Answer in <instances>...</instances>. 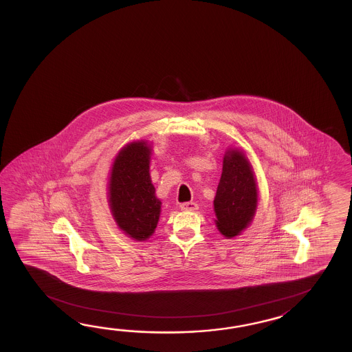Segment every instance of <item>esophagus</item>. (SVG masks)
<instances>
[{
	"instance_id": "obj_1",
	"label": "esophagus",
	"mask_w": 352,
	"mask_h": 352,
	"mask_svg": "<svg viewBox=\"0 0 352 352\" xmlns=\"http://www.w3.org/2000/svg\"><path fill=\"white\" fill-rule=\"evenodd\" d=\"M179 208H181V210H184V211H195V210L199 209L197 204L194 201L184 202V204L179 205Z\"/></svg>"
}]
</instances>
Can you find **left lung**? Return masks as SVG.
Instances as JSON below:
<instances>
[{
  "mask_svg": "<svg viewBox=\"0 0 352 352\" xmlns=\"http://www.w3.org/2000/svg\"><path fill=\"white\" fill-rule=\"evenodd\" d=\"M256 201V184L250 164L239 151H229L214 200L217 229L228 238L238 235L254 217Z\"/></svg>",
  "mask_w": 352,
  "mask_h": 352,
  "instance_id": "8db88e82",
  "label": "left lung"
}]
</instances>
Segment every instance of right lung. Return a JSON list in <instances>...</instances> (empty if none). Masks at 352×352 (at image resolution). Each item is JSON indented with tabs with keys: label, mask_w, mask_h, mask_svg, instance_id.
I'll use <instances>...</instances> for the list:
<instances>
[{
	"label": "right lung",
	"mask_w": 352,
	"mask_h": 352,
	"mask_svg": "<svg viewBox=\"0 0 352 352\" xmlns=\"http://www.w3.org/2000/svg\"><path fill=\"white\" fill-rule=\"evenodd\" d=\"M151 150L133 142L116 157L109 184V205L123 232L135 240L150 238L157 226L161 201L150 176Z\"/></svg>",
	"instance_id": "1"
}]
</instances>
